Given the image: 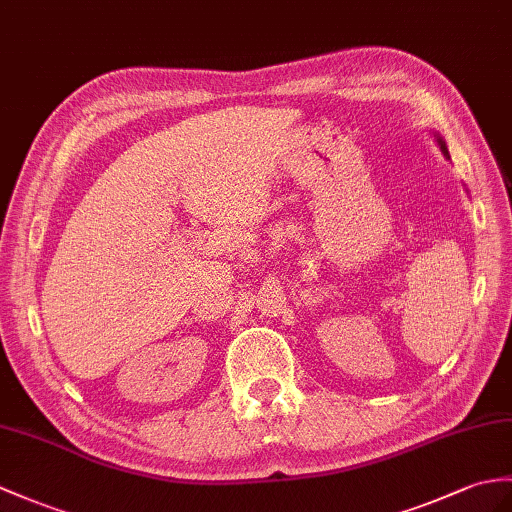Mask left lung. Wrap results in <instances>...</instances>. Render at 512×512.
<instances>
[{"mask_svg":"<svg viewBox=\"0 0 512 512\" xmlns=\"http://www.w3.org/2000/svg\"><path fill=\"white\" fill-rule=\"evenodd\" d=\"M441 148H443V152L447 154V148H445V144H443V141H441ZM447 157H449V154H447Z\"/></svg>","mask_w":512,"mask_h":512,"instance_id":"obj_1","label":"left lung"}]
</instances>
